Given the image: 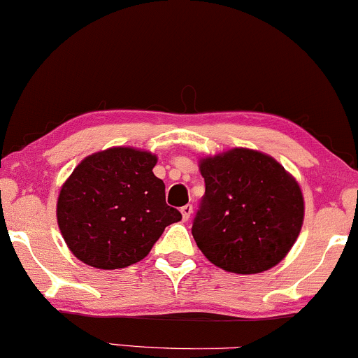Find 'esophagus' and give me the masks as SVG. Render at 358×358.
Returning a JSON list of instances; mask_svg holds the SVG:
<instances>
[{
    "label": "esophagus",
    "mask_w": 358,
    "mask_h": 358,
    "mask_svg": "<svg viewBox=\"0 0 358 358\" xmlns=\"http://www.w3.org/2000/svg\"><path fill=\"white\" fill-rule=\"evenodd\" d=\"M180 212H182L183 220H188V219H190L192 212H193V207H192V205H185V207L180 208Z\"/></svg>",
    "instance_id": "34e87169"
}]
</instances>
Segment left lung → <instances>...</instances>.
I'll use <instances>...</instances> for the list:
<instances>
[{
    "label": "left lung",
    "mask_w": 358,
    "mask_h": 358,
    "mask_svg": "<svg viewBox=\"0 0 358 358\" xmlns=\"http://www.w3.org/2000/svg\"><path fill=\"white\" fill-rule=\"evenodd\" d=\"M205 195L192 234L219 268L256 274L281 262L296 242L305 200L296 180L269 155L248 148L200 159Z\"/></svg>",
    "instance_id": "left-lung-1"
}]
</instances>
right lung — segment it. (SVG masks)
<instances>
[{"label": "right lung", "mask_w": 358, "mask_h": 358, "mask_svg": "<svg viewBox=\"0 0 358 358\" xmlns=\"http://www.w3.org/2000/svg\"><path fill=\"white\" fill-rule=\"evenodd\" d=\"M155 165L150 151L117 146L76 166L57 202V222L73 256L97 269L127 268L150 254L166 225L182 220L166 205Z\"/></svg>", "instance_id": "add662e5"}]
</instances>
